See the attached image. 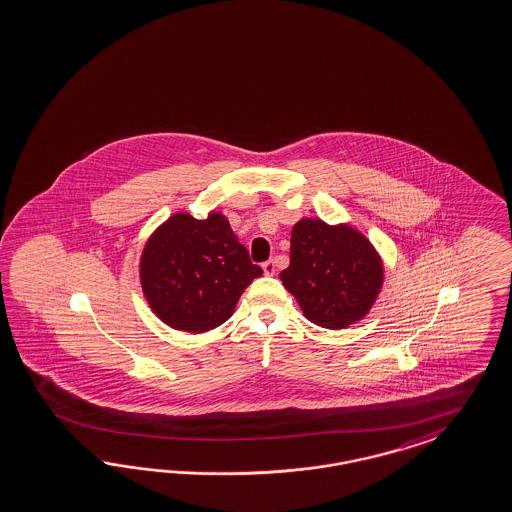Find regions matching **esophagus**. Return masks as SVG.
<instances>
[{"label": "esophagus", "mask_w": 512, "mask_h": 512, "mask_svg": "<svg viewBox=\"0 0 512 512\" xmlns=\"http://www.w3.org/2000/svg\"><path fill=\"white\" fill-rule=\"evenodd\" d=\"M262 269H264L265 275H275V271H277L273 260H267V262H264V264H262Z\"/></svg>", "instance_id": "obj_1"}]
</instances>
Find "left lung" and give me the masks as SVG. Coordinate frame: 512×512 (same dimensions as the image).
Returning a JSON list of instances; mask_svg holds the SVG:
<instances>
[{
    "label": "left lung",
    "instance_id": "left-lung-1",
    "mask_svg": "<svg viewBox=\"0 0 512 512\" xmlns=\"http://www.w3.org/2000/svg\"><path fill=\"white\" fill-rule=\"evenodd\" d=\"M281 281L309 321L340 330L360 321L376 302L383 265L357 229L303 218L292 229L290 265Z\"/></svg>",
    "mask_w": 512,
    "mask_h": 512
}]
</instances>
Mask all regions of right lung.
<instances>
[{
  "mask_svg": "<svg viewBox=\"0 0 512 512\" xmlns=\"http://www.w3.org/2000/svg\"><path fill=\"white\" fill-rule=\"evenodd\" d=\"M262 275L218 212L174 214L146 243L140 283L153 313L176 330L207 332L228 321L243 290Z\"/></svg>",
  "mask_w": 512,
  "mask_h": 512,
  "instance_id": "obj_1",
  "label": "right lung"
}]
</instances>
